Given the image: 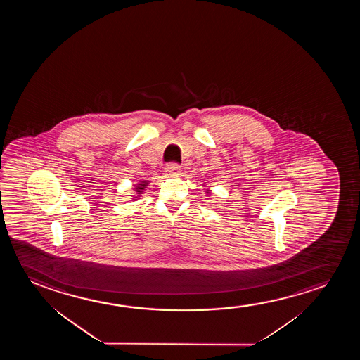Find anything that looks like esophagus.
<instances>
[{
    "mask_svg": "<svg viewBox=\"0 0 360 360\" xmlns=\"http://www.w3.org/2000/svg\"><path fill=\"white\" fill-rule=\"evenodd\" d=\"M179 169H181V166L177 165V163H168L167 166H166V172L168 174H177L179 172Z\"/></svg>",
    "mask_w": 360,
    "mask_h": 360,
    "instance_id": "obj_1",
    "label": "esophagus"
}]
</instances>
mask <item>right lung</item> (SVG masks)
<instances>
[{"mask_svg":"<svg viewBox=\"0 0 360 360\" xmlns=\"http://www.w3.org/2000/svg\"><path fill=\"white\" fill-rule=\"evenodd\" d=\"M146 184H148V182L140 183L138 187L135 188V189H136V191H135L136 194H141V193H143V188L146 187Z\"/></svg>","mask_w":360,"mask_h":360,"instance_id":"obj_1","label":"right lung"}]
</instances>
